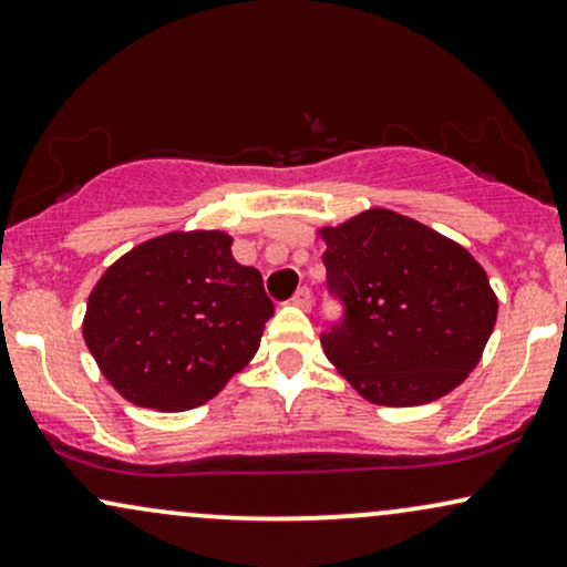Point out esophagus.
Here are the masks:
<instances>
[{
    "label": "esophagus",
    "mask_w": 567,
    "mask_h": 567,
    "mask_svg": "<svg viewBox=\"0 0 567 567\" xmlns=\"http://www.w3.org/2000/svg\"><path fill=\"white\" fill-rule=\"evenodd\" d=\"M291 305L299 307V310H310V307H312L310 289H307V286H302V289H297V295L291 297Z\"/></svg>",
    "instance_id": "34e87169"
}]
</instances>
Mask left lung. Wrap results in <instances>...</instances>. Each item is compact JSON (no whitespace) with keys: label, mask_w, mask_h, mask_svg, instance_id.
Segmentation results:
<instances>
[{"label":"left lung","mask_w":567,"mask_h":567,"mask_svg":"<svg viewBox=\"0 0 567 567\" xmlns=\"http://www.w3.org/2000/svg\"><path fill=\"white\" fill-rule=\"evenodd\" d=\"M320 236L328 295L344 307L320 344L339 373L386 408L460 386L497 323V297L471 251L381 207Z\"/></svg>","instance_id":"1"}]
</instances>
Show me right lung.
<instances>
[{"instance_id":"right-lung-1","label":"right lung","mask_w":567,"mask_h":567,"mask_svg":"<svg viewBox=\"0 0 567 567\" xmlns=\"http://www.w3.org/2000/svg\"><path fill=\"white\" fill-rule=\"evenodd\" d=\"M272 302L223 230H173L110 265L89 295L83 339L138 408L192 410L255 358Z\"/></svg>"}]
</instances>
